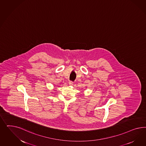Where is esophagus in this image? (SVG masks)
<instances>
[{
	"mask_svg": "<svg viewBox=\"0 0 146 146\" xmlns=\"http://www.w3.org/2000/svg\"><path fill=\"white\" fill-rule=\"evenodd\" d=\"M69 84H70V86H73V82L72 81H70L69 82Z\"/></svg>",
	"mask_w": 146,
	"mask_h": 146,
	"instance_id": "1",
	"label": "esophagus"
}]
</instances>
